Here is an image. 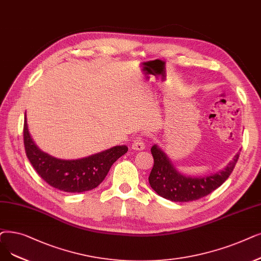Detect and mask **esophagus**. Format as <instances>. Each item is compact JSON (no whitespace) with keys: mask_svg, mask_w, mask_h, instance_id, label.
<instances>
[{"mask_svg":"<svg viewBox=\"0 0 261 261\" xmlns=\"http://www.w3.org/2000/svg\"><path fill=\"white\" fill-rule=\"evenodd\" d=\"M145 148V144H144V141L142 139V137H137L135 138V140L133 141L132 143V149L134 150H143Z\"/></svg>","mask_w":261,"mask_h":261,"instance_id":"1","label":"esophagus"}]
</instances>
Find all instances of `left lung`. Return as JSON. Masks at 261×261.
Masks as SVG:
<instances>
[{
    "mask_svg": "<svg viewBox=\"0 0 261 261\" xmlns=\"http://www.w3.org/2000/svg\"><path fill=\"white\" fill-rule=\"evenodd\" d=\"M151 153L154 163L148 178L150 187L163 198L177 202L193 201L210 194L230 176L239 159L238 152L227 166L215 174L203 177H187L177 171L158 145L151 147Z\"/></svg>",
    "mask_w": 261,
    "mask_h": 261,
    "instance_id": "1",
    "label": "left lung"
}]
</instances>
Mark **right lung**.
<instances>
[{
    "mask_svg": "<svg viewBox=\"0 0 261 261\" xmlns=\"http://www.w3.org/2000/svg\"><path fill=\"white\" fill-rule=\"evenodd\" d=\"M23 141L27 156L37 174L51 187L67 193H81L97 188L111 166L128 151L121 145L77 160H62L41 151L34 143L24 117Z\"/></svg>",
    "mask_w": 261,
    "mask_h": 261,
    "instance_id": "1",
    "label": "right lung"
}]
</instances>
